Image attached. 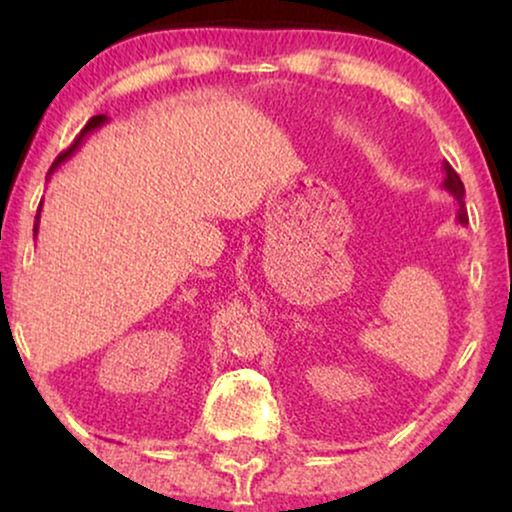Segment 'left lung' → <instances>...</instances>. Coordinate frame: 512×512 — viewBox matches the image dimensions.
<instances>
[{"label": "left lung", "instance_id": "1", "mask_svg": "<svg viewBox=\"0 0 512 512\" xmlns=\"http://www.w3.org/2000/svg\"><path fill=\"white\" fill-rule=\"evenodd\" d=\"M443 170H445V179H443V188L447 193L454 195V200L459 202V212H457V219L459 223H468V216H466V205H464V184H461L459 174L452 170L450 163H443Z\"/></svg>", "mask_w": 512, "mask_h": 512}]
</instances>
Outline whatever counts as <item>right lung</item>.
<instances>
[{
  "label": "right lung",
  "instance_id": "obj_1",
  "mask_svg": "<svg viewBox=\"0 0 512 512\" xmlns=\"http://www.w3.org/2000/svg\"><path fill=\"white\" fill-rule=\"evenodd\" d=\"M109 121V118L107 116H104V114H100V116H93V118H90V121L86 123V128H83L81 130V135L79 137H76V142L72 144V146H69V149L65 151V153H60V156H58V160H55V163L51 165V170H48V177H51V174L55 172V170H58V165H62V163H65V160L69 158V156H72V153L76 151V149H79V146L83 144V139H86V135H90V132H93V130H97V128H102V125L104 123H107ZM39 214H41V205H39ZM39 214H37V221H34V237H37V233H39Z\"/></svg>",
  "mask_w": 512,
  "mask_h": 512
}]
</instances>
